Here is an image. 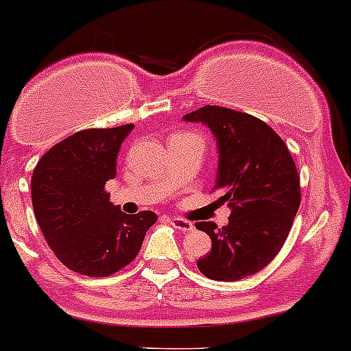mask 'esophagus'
<instances>
[{
    "label": "esophagus",
    "instance_id": "1",
    "mask_svg": "<svg viewBox=\"0 0 351 351\" xmlns=\"http://www.w3.org/2000/svg\"><path fill=\"white\" fill-rule=\"evenodd\" d=\"M170 223H172L176 229L182 230V232H188V230L193 229V223L188 220H182V218H178V217H170Z\"/></svg>",
    "mask_w": 351,
    "mask_h": 351
}]
</instances>
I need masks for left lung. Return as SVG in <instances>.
<instances>
[{
	"mask_svg": "<svg viewBox=\"0 0 351 351\" xmlns=\"http://www.w3.org/2000/svg\"><path fill=\"white\" fill-rule=\"evenodd\" d=\"M182 121L208 125L218 151L215 188L230 208L229 223L195 227L211 238L197 268L211 280H239L257 274L278 254L300 208V178L282 138L248 113L204 106Z\"/></svg>",
	"mask_w": 351,
	"mask_h": 351,
	"instance_id": "1",
	"label": "left lung"
}]
</instances>
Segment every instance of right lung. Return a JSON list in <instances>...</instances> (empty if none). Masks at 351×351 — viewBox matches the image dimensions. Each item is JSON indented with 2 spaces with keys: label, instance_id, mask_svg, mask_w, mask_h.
Masks as SVG:
<instances>
[{
  "label": "right lung",
  "instance_id": "right-lung-1",
  "mask_svg": "<svg viewBox=\"0 0 351 351\" xmlns=\"http://www.w3.org/2000/svg\"><path fill=\"white\" fill-rule=\"evenodd\" d=\"M133 124L71 134L42 156L32 178L35 218L47 245L67 268L106 277L133 261L156 213L125 215L104 184Z\"/></svg>",
  "mask_w": 351,
  "mask_h": 351
}]
</instances>
